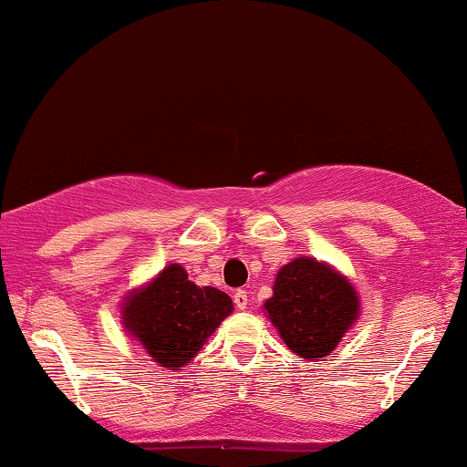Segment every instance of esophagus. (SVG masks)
<instances>
[{
    "label": "esophagus",
    "mask_w": 467,
    "mask_h": 467,
    "mask_svg": "<svg viewBox=\"0 0 467 467\" xmlns=\"http://www.w3.org/2000/svg\"><path fill=\"white\" fill-rule=\"evenodd\" d=\"M248 301H250V296L245 289H237V292H234V305H237V309L248 307Z\"/></svg>",
    "instance_id": "esophagus-1"
}]
</instances>
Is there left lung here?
<instances>
[{
  "mask_svg": "<svg viewBox=\"0 0 467 467\" xmlns=\"http://www.w3.org/2000/svg\"><path fill=\"white\" fill-rule=\"evenodd\" d=\"M264 314L305 360L329 358L360 320L362 303L353 283L334 265L314 256H296L276 272Z\"/></svg>",
  "mask_w": 467,
  "mask_h": 467,
  "instance_id": "1",
  "label": "left lung"
}]
</instances>
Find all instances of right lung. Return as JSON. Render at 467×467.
I'll return each instance as SVG.
<instances>
[{
  "mask_svg": "<svg viewBox=\"0 0 467 467\" xmlns=\"http://www.w3.org/2000/svg\"><path fill=\"white\" fill-rule=\"evenodd\" d=\"M233 298L189 281L180 264L164 265L120 303V325L166 371H182L233 314Z\"/></svg>",
  "mask_w": 467,
  "mask_h": 467,
  "instance_id": "1",
  "label": "right lung"
}]
</instances>
